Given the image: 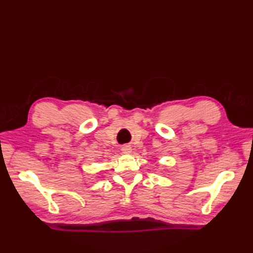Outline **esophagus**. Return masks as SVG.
Returning <instances> with one entry per match:
<instances>
[{"mask_svg": "<svg viewBox=\"0 0 253 253\" xmlns=\"http://www.w3.org/2000/svg\"><path fill=\"white\" fill-rule=\"evenodd\" d=\"M122 151L124 153H130L131 148H130V146H124V147H122Z\"/></svg>", "mask_w": 253, "mask_h": 253, "instance_id": "obj_1", "label": "esophagus"}]
</instances>
